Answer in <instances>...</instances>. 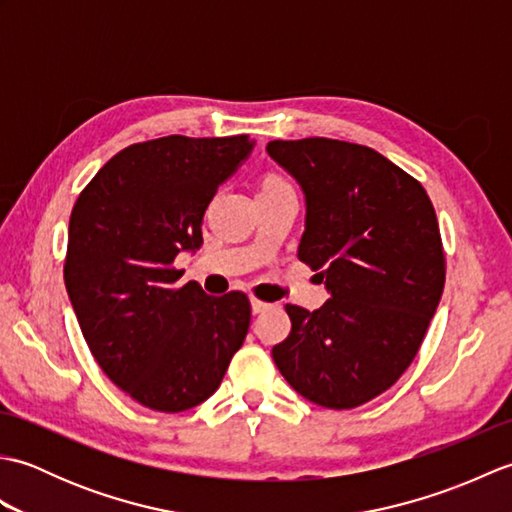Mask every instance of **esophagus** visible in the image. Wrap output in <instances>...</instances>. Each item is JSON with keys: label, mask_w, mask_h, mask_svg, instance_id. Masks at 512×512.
I'll return each mask as SVG.
<instances>
[{"label": "esophagus", "mask_w": 512, "mask_h": 512, "mask_svg": "<svg viewBox=\"0 0 512 512\" xmlns=\"http://www.w3.org/2000/svg\"><path fill=\"white\" fill-rule=\"evenodd\" d=\"M250 308H253L255 314H259V312L268 310V303L266 301H259V299H253V301H250Z\"/></svg>", "instance_id": "obj_1"}]
</instances>
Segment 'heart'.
<instances>
[{
	"instance_id": "heart-1",
	"label": "heart",
	"mask_w": 512,
	"mask_h": 512,
	"mask_svg": "<svg viewBox=\"0 0 512 512\" xmlns=\"http://www.w3.org/2000/svg\"><path fill=\"white\" fill-rule=\"evenodd\" d=\"M275 184H286V182L281 180V178H277V176H268V178L262 182V187H275Z\"/></svg>"
}]
</instances>
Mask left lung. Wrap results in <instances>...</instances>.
Segmentation results:
<instances>
[{
  "mask_svg": "<svg viewBox=\"0 0 512 512\" xmlns=\"http://www.w3.org/2000/svg\"><path fill=\"white\" fill-rule=\"evenodd\" d=\"M268 154L306 193L297 257L330 299L286 306L292 330L273 347L290 387L314 405L354 409L380 396L416 358L444 290L447 259L422 184L365 145L273 140Z\"/></svg>",
  "mask_w": 512,
  "mask_h": 512,
  "instance_id": "obj_1",
  "label": "left lung"
}]
</instances>
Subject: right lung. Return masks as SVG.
Masks as SVG:
<instances>
[{"label":"right lung","mask_w":512,"mask_h":512,"mask_svg":"<svg viewBox=\"0 0 512 512\" xmlns=\"http://www.w3.org/2000/svg\"><path fill=\"white\" fill-rule=\"evenodd\" d=\"M253 140L165 136L105 162L72 206L63 279L94 361L143 407L178 413L220 387L250 325L239 290L178 286V253Z\"/></svg>","instance_id":"right-lung-1"}]
</instances>
